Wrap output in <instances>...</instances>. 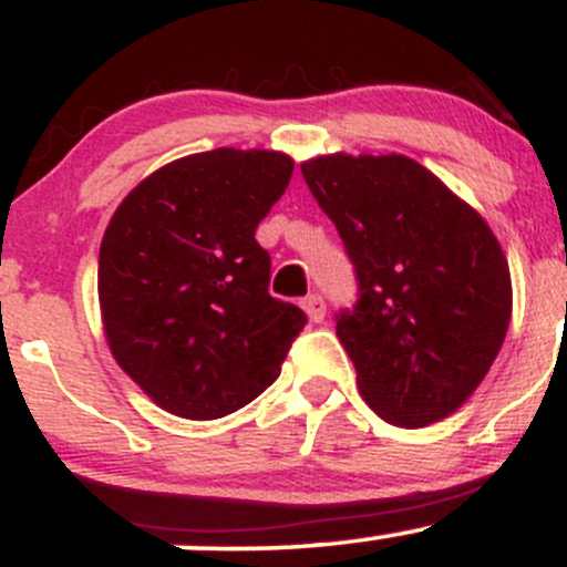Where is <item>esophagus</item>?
Segmentation results:
<instances>
[{
  "label": "esophagus",
  "mask_w": 567,
  "mask_h": 567,
  "mask_svg": "<svg viewBox=\"0 0 567 567\" xmlns=\"http://www.w3.org/2000/svg\"><path fill=\"white\" fill-rule=\"evenodd\" d=\"M301 309L306 311V317H309L311 322L324 320V301H322V296H317V292H311V296L303 298Z\"/></svg>",
  "instance_id": "34e87169"
}]
</instances>
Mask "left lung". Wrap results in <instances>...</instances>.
Returning <instances> with one entry per match:
<instances>
[{
    "label": "left lung",
    "mask_w": 567,
    "mask_h": 567,
    "mask_svg": "<svg viewBox=\"0 0 567 567\" xmlns=\"http://www.w3.org/2000/svg\"><path fill=\"white\" fill-rule=\"evenodd\" d=\"M360 279L338 341L383 421L429 426L483 383L512 317V277L496 234L405 154H320L301 162Z\"/></svg>",
    "instance_id": "obj_1"
}]
</instances>
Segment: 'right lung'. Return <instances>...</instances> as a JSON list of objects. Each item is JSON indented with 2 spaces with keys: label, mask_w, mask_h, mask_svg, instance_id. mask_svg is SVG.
I'll list each match as a JSON object with an SVG mask.
<instances>
[{
  "label": "right lung",
  "mask_w": 567,
  "mask_h": 567,
  "mask_svg": "<svg viewBox=\"0 0 567 567\" xmlns=\"http://www.w3.org/2000/svg\"><path fill=\"white\" fill-rule=\"evenodd\" d=\"M290 154L213 148L141 181L109 220L97 301L116 365L167 413L213 421L275 383L298 306L269 296L258 224L282 197Z\"/></svg>",
  "instance_id": "1"
}]
</instances>
